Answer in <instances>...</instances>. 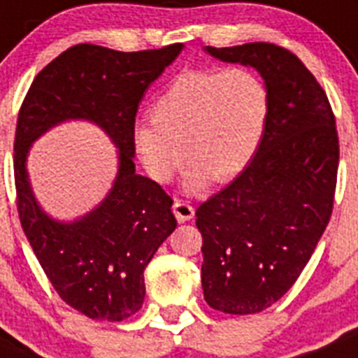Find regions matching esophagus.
Segmentation results:
<instances>
[{"label": "esophagus", "mask_w": 358, "mask_h": 358, "mask_svg": "<svg viewBox=\"0 0 358 358\" xmlns=\"http://www.w3.org/2000/svg\"><path fill=\"white\" fill-rule=\"evenodd\" d=\"M173 214L176 215L180 223H185V221H191L194 217V207L189 205L187 201H180V199H175L173 203Z\"/></svg>", "instance_id": "esophagus-1"}]
</instances>
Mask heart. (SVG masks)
Segmentation results:
<instances>
[{
  "label": "heart",
  "instance_id": "obj_1",
  "mask_svg": "<svg viewBox=\"0 0 358 358\" xmlns=\"http://www.w3.org/2000/svg\"><path fill=\"white\" fill-rule=\"evenodd\" d=\"M269 115V92L255 71L192 69L176 76L151 107V123L137 121L131 146L159 183L191 162L185 189L210 180L230 182L255 157Z\"/></svg>",
  "mask_w": 358,
  "mask_h": 358
}]
</instances>
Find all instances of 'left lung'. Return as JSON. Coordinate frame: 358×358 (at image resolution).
<instances>
[{"mask_svg": "<svg viewBox=\"0 0 358 358\" xmlns=\"http://www.w3.org/2000/svg\"><path fill=\"white\" fill-rule=\"evenodd\" d=\"M260 73L269 115L255 157L196 210L205 301L227 314L276 303L303 271L330 221L339 167L336 117L323 87L285 48H205Z\"/></svg>", "mask_w": 358, "mask_h": 358, "instance_id": "8db88e82", "label": "left lung"}]
</instances>
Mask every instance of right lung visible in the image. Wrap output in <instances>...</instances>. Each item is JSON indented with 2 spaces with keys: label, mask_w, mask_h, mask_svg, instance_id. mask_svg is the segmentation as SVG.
Here are the masks:
<instances>
[{
  "label": "right lung",
  "mask_w": 358,
  "mask_h": 358,
  "mask_svg": "<svg viewBox=\"0 0 358 358\" xmlns=\"http://www.w3.org/2000/svg\"><path fill=\"white\" fill-rule=\"evenodd\" d=\"M182 50L183 44H171L124 53L76 44L35 76L19 110L14 173L21 227L55 291L91 320L123 321L143 307L144 269L176 228L173 199L135 173L131 130L146 89ZM75 118L101 127L118 148L120 162L106 199L66 224L36 203L26 159L41 134Z\"/></svg>",
  "instance_id": "obj_1"
}]
</instances>
